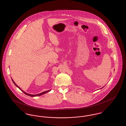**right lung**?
<instances>
[{
    "label": "right lung",
    "instance_id": "1",
    "mask_svg": "<svg viewBox=\"0 0 126 126\" xmlns=\"http://www.w3.org/2000/svg\"><path fill=\"white\" fill-rule=\"evenodd\" d=\"M12 79V78H11ZM12 81H13V82L14 83V84H15L17 87H18V88L20 89V90H21L24 93V94H25L26 95H28V96H31V97H33V96H40V95H43V94H46V93H48V92H49V91H50V90H48V91H45V92H42V93H40V94H35V95H33V94H27V93H25V92H24V91H23V90H22L19 86H18L14 82V81H13V80L12 79Z\"/></svg>",
    "mask_w": 126,
    "mask_h": 126
}]
</instances>
